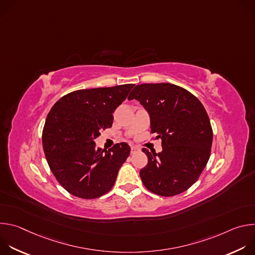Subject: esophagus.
Listing matches in <instances>:
<instances>
[{"label":"esophagus","mask_w":255,"mask_h":255,"mask_svg":"<svg viewBox=\"0 0 255 255\" xmlns=\"http://www.w3.org/2000/svg\"><path fill=\"white\" fill-rule=\"evenodd\" d=\"M138 151V148L137 147H135V146H132L131 147V154H134V153H136Z\"/></svg>","instance_id":"obj_1"}]
</instances>
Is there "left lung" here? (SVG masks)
I'll list each match as a JSON object with an SVG mask.
<instances>
[{
  "mask_svg": "<svg viewBox=\"0 0 255 255\" xmlns=\"http://www.w3.org/2000/svg\"><path fill=\"white\" fill-rule=\"evenodd\" d=\"M137 100L150 117L151 133L161 139L162 151H142L146 166L140 170L142 183L150 192L171 197L191 188L211 154L213 130L203 104L178 86L137 85L128 100Z\"/></svg>",
  "mask_w": 255,
  "mask_h": 255,
  "instance_id": "1",
  "label": "left lung"
}]
</instances>
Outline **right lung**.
I'll list each match as a JSON object with an SVG mask.
<instances>
[{"label": "right lung", "instance_id": "right-lung-1", "mask_svg": "<svg viewBox=\"0 0 255 255\" xmlns=\"http://www.w3.org/2000/svg\"><path fill=\"white\" fill-rule=\"evenodd\" d=\"M134 86L75 91L51 108L42 132L43 150L52 173L69 194L90 200L113 188L130 146L121 142L108 150L97 148L95 139L112 127V114Z\"/></svg>", "mask_w": 255, "mask_h": 255}]
</instances>
